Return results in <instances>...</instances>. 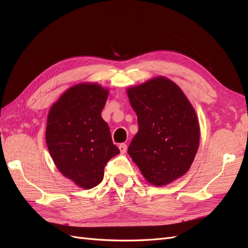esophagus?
<instances>
[{
  "label": "esophagus",
  "instance_id": "1",
  "mask_svg": "<svg viewBox=\"0 0 248 248\" xmlns=\"http://www.w3.org/2000/svg\"><path fill=\"white\" fill-rule=\"evenodd\" d=\"M118 147H119V150H120V153L124 154L126 152V148H128V145H126L125 143H120L118 145Z\"/></svg>",
  "mask_w": 248,
  "mask_h": 248
}]
</instances>
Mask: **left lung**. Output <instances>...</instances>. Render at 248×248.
<instances>
[{
	"label": "left lung",
	"mask_w": 248,
	"mask_h": 248,
	"mask_svg": "<svg viewBox=\"0 0 248 248\" xmlns=\"http://www.w3.org/2000/svg\"><path fill=\"white\" fill-rule=\"evenodd\" d=\"M138 133L128 154L145 180L163 186L185 174L200 145V125L181 88L163 77L128 89Z\"/></svg>",
	"instance_id": "8db88e82"
}]
</instances>
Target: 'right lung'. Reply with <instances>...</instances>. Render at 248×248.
Returning <instances> with one entry per match:
<instances>
[{
	"label": "right lung",
	"mask_w": 248,
	"mask_h": 248,
	"mask_svg": "<svg viewBox=\"0 0 248 248\" xmlns=\"http://www.w3.org/2000/svg\"><path fill=\"white\" fill-rule=\"evenodd\" d=\"M108 90L79 84L63 93L47 116L46 140L59 171L78 186L90 189L104 178L108 161L119 154L102 118Z\"/></svg>",
	"instance_id": "right-lung-1"
}]
</instances>
